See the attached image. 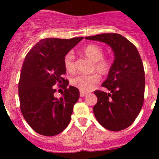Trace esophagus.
Masks as SVG:
<instances>
[{
    "label": "esophagus",
    "mask_w": 159,
    "mask_h": 159,
    "mask_svg": "<svg viewBox=\"0 0 159 159\" xmlns=\"http://www.w3.org/2000/svg\"><path fill=\"white\" fill-rule=\"evenodd\" d=\"M87 94L88 93L84 92V91H80V96H81V97H84L85 95H87Z\"/></svg>",
    "instance_id": "1"
}]
</instances>
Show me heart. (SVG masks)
<instances>
[{
  "instance_id": "b5f03b06",
  "label": "heart",
  "mask_w": 159,
  "mask_h": 159,
  "mask_svg": "<svg viewBox=\"0 0 159 159\" xmlns=\"http://www.w3.org/2000/svg\"><path fill=\"white\" fill-rule=\"evenodd\" d=\"M82 53L94 62V70L101 75H106L110 71L111 62L108 57H103V50L97 44H89L82 49ZM65 69L68 72L75 70V56L68 52L64 58ZM98 81V76L95 74L90 75H80L71 80V84L82 91H89Z\"/></svg>"
}]
</instances>
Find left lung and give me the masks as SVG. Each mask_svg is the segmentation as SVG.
<instances>
[{"instance_id": "8db88e82", "label": "left lung", "mask_w": 159, "mask_h": 159, "mask_svg": "<svg viewBox=\"0 0 159 159\" xmlns=\"http://www.w3.org/2000/svg\"><path fill=\"white\" fill-rule=\"evenodd\" d=\"M85 39L108 44L115 60L102 84L109 93L94 91L98 102L93 108L96 119L110 131L129 127L142 109L145 94V70L135 46L119 34H102Z\"/></svg>"}]
</instances>
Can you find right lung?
Listing matches in <instances>:
<instances>
[{"label":"right lung","instance_id":"1","mask_svg":"<svg viewBox=\"0 0 159 159\" xmlns=\"http://www.w3.org/2000/svg\"><path fill=\"white\" fill-rule=\"evenodd\" d=\"M83 38H44L25 57L18 84L20 111L30 128L38 134L56 135L69 124L80 93L73 86L67 89L69 82L63 78L66 73L64 58ZM55 84L65 89L59 99L54 97Z\"/></svg>","mask_w":159,"mask_h":159}]
</instances>
